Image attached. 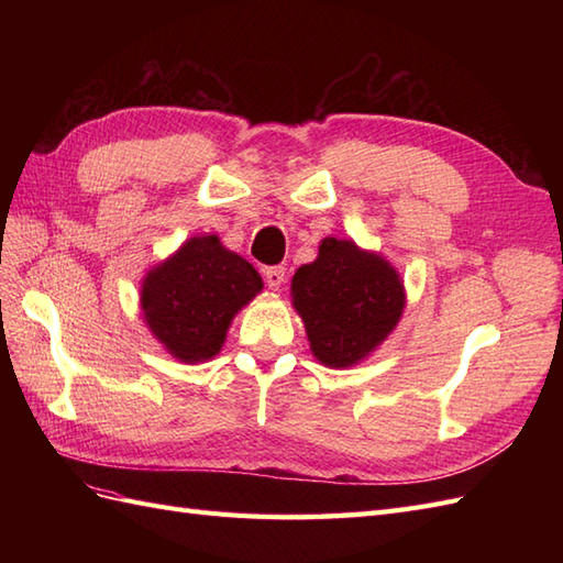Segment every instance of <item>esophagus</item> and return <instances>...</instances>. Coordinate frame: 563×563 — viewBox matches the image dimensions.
<instances>
[{"mask_svg": "<svg viewBox=\"0 0 563 563\" xmlns=\"http://www.w3.org/2000/svg\"><path fill=\"white\" fill-rule=\"evenodd\" d=\"M263 277H265V284L272 288V291H279L282 284L286 282V269L282 265L265 267L263 269Z\"/></svg>", "mask_w": 563, "mask_h": 563, "instance_id": "esophagus-1", "label": "esophagus"}]
</instances>
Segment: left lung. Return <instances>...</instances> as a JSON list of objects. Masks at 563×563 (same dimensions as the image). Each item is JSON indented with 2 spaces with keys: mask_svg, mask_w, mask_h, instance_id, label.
Returning <instances> with one entry per match:
<instances>
[{
  "mask_svg": "<svg viewBox=\"0 0 563 563\" xmlns=\"http://www.w3.org/2000/svg\"><path fill=\"white\" fill-rule=\"evenodd\" d=\"M291 291L314 356L333 368L352 366L376 350L404 310L395 267L333 236L321 242L314 263L298 267Z\"/></svg>",
  "mask_w": 563,
  "mask_h": 563,
  "instance_id": "1",
  "label": "left lung"
}]
</instances>
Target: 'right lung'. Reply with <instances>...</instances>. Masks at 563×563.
<instances>
[{"instance_id":"obj_1","label":"right lung","mask_w":563,"mask_h":563,"mask_svg":"<svg viewBox=\"0 0 563 563\" xmlns=\"http://www.w3.org/2000/svg\"><path fill=\"white\" fill-rule=\"evenodd\" d=\"M263 288L258 272L216 234L192 236L150 272L141 305L150 331L176 360H211L225 343L232 317Z\"/></svg>"}]
</instances>
